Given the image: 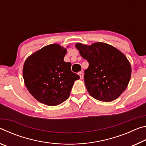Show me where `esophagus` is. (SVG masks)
I'll return each mask as SVG.
<instances>
[{
	"instance_id": "esophagus-1",
	"label": "esophagus",
	"mask_w": 146,
	"mask_h": 146,
	"mask_svg": "<svg viewBox=\"0 0 146 146\" xmlns=\"http://www.w3.org/2000/svg\"><path fill=\"white\" fill-rule=\"evenodd\" d=\"M78 75L80 76V79H83V73L82 72H80L78 73Z\"/></svg>"
}]
</instances>
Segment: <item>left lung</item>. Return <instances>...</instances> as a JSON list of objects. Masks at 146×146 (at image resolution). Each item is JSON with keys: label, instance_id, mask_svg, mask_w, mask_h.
Returning <instances> with one entry per match:
<instances>
[{"label": "left lung", "instance_id": "left-lung-1", "mask_svg": "<svg viewBox=\"0 0 146 146\" xmlns=\"http://www.w3.org/2000/svg\"><path fill=\"white\" fill-rule=\"evenodd\" d=\"M76 47L89 62L84 81L89 94L106 102L118 98L127 88L131 76V64L125 55L101 42L90 46L76 43Z\"/></svg>", "mask_w": 146, "mask_h": 146}]
</instances>
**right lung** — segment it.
Masks as SVG:
<instances>
[{"label":"right lung","mask_w":146,"mask_h":146,"mask_svg":"<svg viewBox=\"0 0 146 146\" xmlns=\"http://www.w3.org/2000/svg\"><path fill=\"white\" fill-rule=\"evenodd\" d=\"M66 49L58 44L42 48L26 59L23 75L26 88L37 101L56 106L68 98L80 76L72 72L71 63L64 61Z\"/></svg>","instance_id":"right-lung-1"}]
</instances>
